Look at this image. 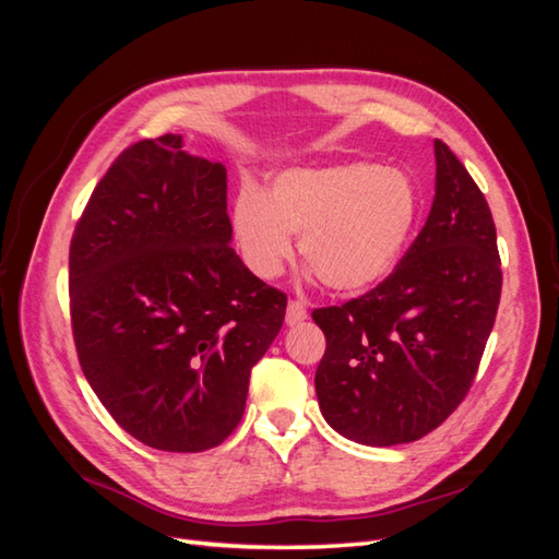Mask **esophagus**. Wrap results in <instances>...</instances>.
Segmentation results:
<instances>
[{"label":"esophagus","instance_id":"obj_1","mask_svg":"<svg viewBox=\"0 0 559 559\" xmlns=\"http://www.w3.org/2000/svg\"><path fill=\"white\" fill-rule=\"evenodd\" d=\"M307 319V310L305 305L300 300H290L288 302V310H286V322L288 326H295V324H302Z\"/></svg>","mask_w":559,"mask_h":559}]
</instances>
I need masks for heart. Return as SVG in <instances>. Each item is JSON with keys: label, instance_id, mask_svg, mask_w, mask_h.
<instances>
[{"label": "heart", "instance_id": "1", "mask_svg": "<svg viewBox=\"0 0 559 559\" xmlns=\"http://www.w3.org/2000/svg\"><path fill=\"white\" fill-rule=\"evenodd\" d=\"M420 216L423 194L408 173L353 160L283 170L266 197L242 189L230 228L254 276L276 278L293 257L290 235H300V254L322 286L358 295L399 266Z\"/></svg>", "mask_w": 559, "mask_h": 559}]
</instances>
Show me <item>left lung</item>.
<instances>
[{"label":"left lung","mask_w":559,"mask_h":559,"mask_svg":"<svg viewBox=\"0 0 559 559\" xmlns=\"http://www.w3.org/2000/svg\"><path fill=\"white\" fill-rule=\"evenodd\" d=\"M435 201L399 266L360 298L312 319L326 350L319 408L367 447L415 442L466 399L502 293L492 213L468 170L435 141Z\"/></svg>","instance_id":"8db88e82"}]
</instances>
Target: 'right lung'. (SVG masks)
Here are the masks:
<instances>
[{
    "label": "right lung",
    "instance_id": "right-lung-1",
    "mask_svg": "<svg viewBox=\"0 0 559 559\" xmlns=\"http://www.w3.org/2000/svg\"><path fill=\"white\" fill-rule=\"evenodd\" d=\"M228 173L180 134L122 151L69 247L81 370L117 425L160 451H206L245 413L286 295L230 247Z\"/></svg>",
    "mask_w": 559,
    "mask_h": 559
}]
</instances>
